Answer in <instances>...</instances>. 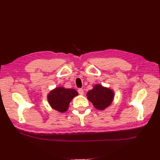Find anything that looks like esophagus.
Returning <instances> with one entry per match:
<instances>
[{
  "mask_svg": "<svg viewBox=\"0 0 160 160\" xmlns=\"http://www.w3.org/2000/svg\"><path fill=\"white\" fill-rule=\"evenodd\" d=\"M78 93H79L80 95H81V96H82V95H84V90L82 89H79L78 90Z\"/></svg>",
  "mask_w": 160,
  "mask_h": 160,
  "instance_id": "1",
  "label": "esophagus"
}]
</instances>
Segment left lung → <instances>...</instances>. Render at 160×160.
Returning a JSON list of instances; mask_svg holds the SVG:
<instances>
[{"instance_id":"left-lung-1","label":"left lung","mask_w":160,"mask_h":160,"mask_svg":"<svg viewBox=\"0 0 160 160\" xmlns=\"http://www.w3.org/2000/svg\"><path fill=\"white\" fill-rule=\"evenodd\" d=\"M87 96L94 107L98 110H104L109 107L114 98V91L101 84H96L87 93Z\"/></svg>"}]
</instances>
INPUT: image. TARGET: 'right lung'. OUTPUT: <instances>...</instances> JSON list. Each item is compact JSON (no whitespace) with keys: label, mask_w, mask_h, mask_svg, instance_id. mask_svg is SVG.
Segmentation results:
<instances>
[{"label":"right lung","mask_w":160,"mask_h":160,"mask_svg":"<svg viewBox=\"0 0 160 160\" xmlns=\"http://www.w3.org/2000/svg\"><path fill=\"white\" fill-rule=\"evenodd\" d=\"M78 93L73 89H65L62 87L55 88L47 95V100L54 110L64 113L68 110L69 103Z\"/></svg>","instance_id":"1"}]
</instances>
